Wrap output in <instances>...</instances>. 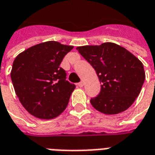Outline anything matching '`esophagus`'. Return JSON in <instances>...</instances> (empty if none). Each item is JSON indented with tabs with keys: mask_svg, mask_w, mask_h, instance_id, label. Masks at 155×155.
<instances>
[{
	"mask_svg": "<svg viewBox=\"0 0 155 155\" xmlns=\"http://www.w3.org/2000/svg\"><path fill=\"white\" fill-rule=\"evenodd\" d=\"M78 86H79V87H83V86H84V82H83V81H81L80 83H78Z\"/></svg>",
	"mask_w": 155,
	"mask_h": 155,
	"instance_id": "1",
	"label": "esophagus"
}]
</instances>
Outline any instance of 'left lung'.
Segmentation results:
<instances>
[{
  "label": "left lung",
  "instance_id": "8db88e82",
  "mask_svg": "<svg viewBox=\"0 0 155 155\" xmlns=\"http://www.w3.org/2000/svg\"><path fill=\"white\" fill-rule=\"evenodd\" d=\"M76 50L94 68L101 81L92 106L104 114H116L133 104L142 89L145 72L142 62L125 48L112 42L78 46Z\"/></svg>",
  "mask_w": 155,
  "mask_h": 155
}]
</instances>
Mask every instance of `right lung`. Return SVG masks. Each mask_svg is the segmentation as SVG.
I'll return each mask as SVG.
<instances>
[{"mask_svg": "<svg viewBox=\"0 0 155 155\" xmlns=\"http://www.w3.org/2000/svg\"><path fill=\"white\" fill-rule=\"evenodd\" d=\"M72 45L46 41L28 48L15 57L11 78L23 107L41 120H51L66 109L75 88L60 67Z\"/></svg>", "mask_w": 155, "mask_h": 155, "instance_id": "1", "label": "right lung"}]
</instances>
